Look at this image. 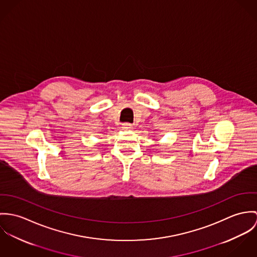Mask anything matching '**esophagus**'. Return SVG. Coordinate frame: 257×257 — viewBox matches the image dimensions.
<instances>
[{"mask_svg": "<svg viewBox=\"0 0 257 257\" xmlns=\"http://www.w3.org/2000/svg\"><path fill=\"white\" fill-rule=\"evenodd\" d=\"M132 125L131 124H129V123H124V124H122V129L123 130H125V131H129V130H132Z\"/></svg>", "mask_w": 257, "mask_h": 257, "instance_id": "esophagus-1", "label": "esophagus"}]
</instances>
